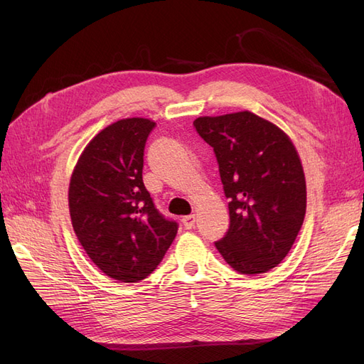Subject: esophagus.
Wrapping results in <instances>:
<instances>
[{
  "label": "esophagus",
  "instance_id": "esophagus-1",
  "mask_svg": "<svg viewBox=\"0 0 364 364\" xmlns=\"http://www.w3.org/2000/svg\"><path fill=\"white\" fill-rule=\"evenodd\" d=\"M182 223H183V226H185L186 229H191V228H194V225H196V215H194V214H191V215H185V217L182 218Z\"/></svg>",
  "mask_w": 364,
  "mask_h": 364
}]
</instances>
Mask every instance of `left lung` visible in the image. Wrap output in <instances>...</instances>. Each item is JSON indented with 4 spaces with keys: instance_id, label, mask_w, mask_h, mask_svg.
Instances as JSON below:
<instances>
[{
    "instance_id": "left-lung-1",
    "label": "left lung",
    "mask_w": 364,
    "mask_h": 364,
    "mask_svg": "<svg viewBox=\"0 0 364 364\" xmlns=\"http://www.w3.org/2000/svg\"><path fill=\"white\" fill-rule=\"evenodd\" d=\"M213 147L229 199V229L215 247L230 267L259 274L287 257L304 223L306 186L284 132L249 111L194 121Z\"/></svg>"
}]
</instances>
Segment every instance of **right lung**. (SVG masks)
Masks as SVG:
<instances>
[{
	"instance_id": "obj_1",
	"label": "right lung",
	"mask_w": 364,
	"mask_h": 364,
	"mask_svg": "<svg viewBox=\"0 0 364 364\" xmlns=\"http://www.w3.org/2000/svg\"><path fill=\"white\" fill-rule=\"evenodd\" d=\"M156 123L126 118L83 150L68 200L74 232L107 277L138 282L158 267L179 225L159 213L142 182L144 149Z\"/></svg>"
}]
</instances>
